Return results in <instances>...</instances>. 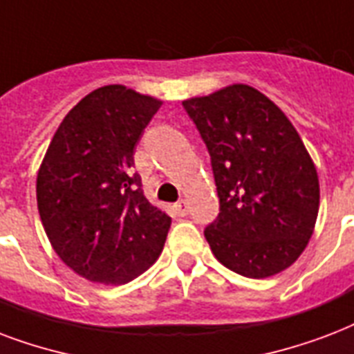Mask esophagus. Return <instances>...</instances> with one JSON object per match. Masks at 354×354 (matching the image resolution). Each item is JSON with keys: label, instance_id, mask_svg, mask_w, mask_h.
Masks as SVG:
<instances>
[{"label": "esophagus", "instance_id": "34e87169", "mask_svg": "<svg viewBox=\"0 0 354 354\" xmlns=\"http://www.w3.org/2000/svg\"><path fill=\"white\" fill-rule=\"evenodd\" d=\"M174 212H176L178 217H185V215H187V213H189L187 201L176 202V204H174Z\"/></svg>", "mask_w": 354, "mask_h": 354}]
</instances>
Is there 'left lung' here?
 <instances>
[{
    "mask_svg": "<svg viewBox=\"0 0 354 354\" xmlns=\"http://www.w3.org/2000/svg\"><path fill=\"white\" fill-rule=\"evenodd\" d=\"M182 104L212 156L221 213L204 236L213 256L247 279L279 274L303 254L319 212V178L301 135L245 83Z\"/></svg>",
    "mask_w": 354,
    "mask_h": 354,
    "instance_id": "obj_1",
    "label": "left lung"
}]
</instances>
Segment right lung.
Wrapping results in <instances>:
<instances>
[{
  "instance_id": "add662e5",
  "label": "right lung",
  "mask_w": 354,
  "mask_h": 354,
  "mask_svg": "<svg viewBox=\"0 0 354 354\" xmlns=\"http://www.w3.org/2000/svg\"><path fill=\"white\" fill-rule=\"evenodd\" d=\"M161 100L104 85L68 111L37 174V204L55 254L83 279L131 282L158 260L171 217L131 174L133 148Z\"/></svg>"
}]
</instances>
